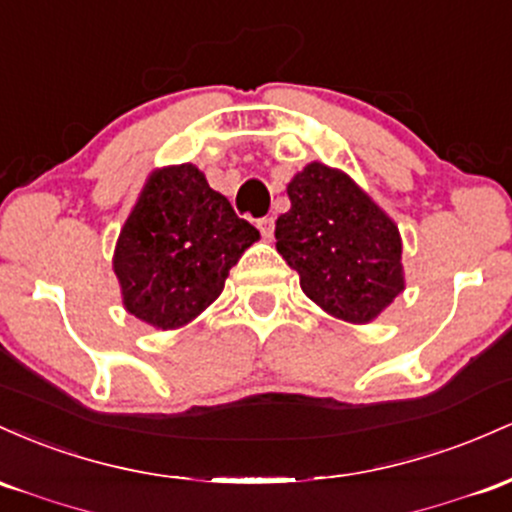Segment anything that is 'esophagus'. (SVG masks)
Returning <instances> with one entry per match:
<instances>
[{
    "mask_svg": "<svg viewBox=\"0 0 512 512\" xmlns=\"http://www.w3.org/2000/svg\"><path fill=\"white\" fill-rule=\"evenodd\" d=\"M258 229H261V234L266 239H273V229H275V220L273 217H261V220L256 222Z\"/></svg>",
    "mask_w": 512,
    "mask_h": 512,
    "instance_id": "esophagus-1",
    "label": "esophagus"
}]
</instances>
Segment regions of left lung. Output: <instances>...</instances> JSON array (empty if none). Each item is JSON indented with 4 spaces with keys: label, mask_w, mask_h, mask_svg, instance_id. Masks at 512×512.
<instances>
[{
    "label": "left lung",
    "mask_w": 512,
    "mask_h": 512,
    "mask_svg": "<svg viewBox=\"0 0 512 512\" xmlns=\"http://www.w3.org/2000/svg\"><path fill=\"white\" fill-rule=\"evenodd\" d=\"M290 210L275 249L314 304L348 324H370L406 287L401 234L346 171L312 162L287 183Z\"/></svg>",
    "instance_id": "left-lung-1"
}]
</instances>
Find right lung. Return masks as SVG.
Returning a JSON list of instances; mask_svg holds the SVG:
<instances>
[{
    "mask_svg": "<svg viewBox=\"0 0 512 512\" xmlns=\"http://www.w3.org/2000/svg\"><path fill=\"white\" fill-rule=\"evenodd\" d=\"M261 239L195 164L154 169L120 229L113 273L123 307L154 329L191 324L225 290L234 263Z\"/></svg>",
    "mask_w": 512,
    "mask_h": 512,
    "instance_id": "obj_1",
    "label": "right lung"
}]
</instances>
